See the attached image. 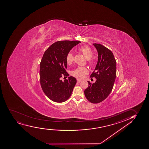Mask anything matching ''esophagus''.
Returning a JSON list of instances; mask_svg holds the SVG:
<instances>
[{
    "label": "esophagus",
    "mask_w": 149,
    "mask_h": 149,
    "mask_svg": "<svg viewBox=\"0 0 149 149\" xmlns=\"http://www.w3.org/2000/svg\"><path fill=\"white\" fill-rule=\"evenodd\" d=\"M81 81V80H80V79H77V82H78V83H80V82Z\"/></svg>",
    "instance_id": "obj_1"
}]
</instances>
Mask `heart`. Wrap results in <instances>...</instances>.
Masks as SVG:
<instances>
[{"label":"heart","mask_w":149,"mask_h":149,"mask_svg":"<svg viewBox=\"0 0 149 149\" xmlns=\"http://www.w3.org/2000/svg\"><path fill=\"white\" fill-rule=\"evenodd\" d=\"M79 50L84 55V56H85V58L88 60V63L89 65H93L94 62L93 60H91V58L93 57V54L91 48L89 47L84 46L80 48ZM74 55L72 53H68L66 56L67 63L68 65L72 64V63L74 62ZM87 73L88 70L87 68L84 67H79L72 71L71 74L74 77L77 79H82Z\"/></svg>","instance_id":"heart-1"}]
</instances>
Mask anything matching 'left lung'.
Here are the masks:
<instances>
[{
	"mask_svg": "<svg viewBox=\"0 0 149 149\" xmlns=\"http://www.w3.org/2000/svg\"><path fill=\"white\" fill-rule=\"evenodd\" d=\"M97 50L98 62L95 70L91 75L96 81L88 82L84 91L86 99L91 103H98L108 97L113 89L116 76V61L112 52L100 44H93Z\"/></svg>",
	"mask_w": 149,
	"mask_h": 149,
	"instance_id": "left-lung-1",
	"label": "left lung"
}]
</instances>
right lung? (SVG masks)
<instances>
[{
  "label": "right lung",
  "mask_w": 149,
  "mask_h": 149,
  "mask_svg": "<svg viewBox=\"0 0 149 149\" xmlns=\"http://www.w3.org/2000/svg\"><path fill=\"white\" fill-rule=\"evenodd\" d=\"M81 43L79 41H58L45 52L40 64V82L43 92L52 101L63 102L72 94L76 79L69 77L63 81L61 78L68 76L66 71L67 54Z\"/></svg>",
  "instance_id": "obj_1"
}]
</instances>
